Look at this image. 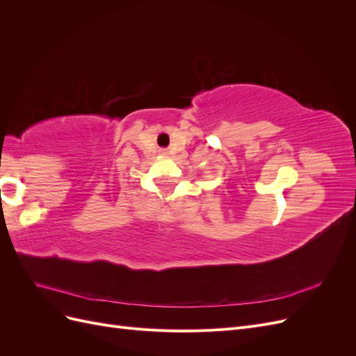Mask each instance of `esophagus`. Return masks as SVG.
I'll return each mask as SVG.
<instances>
[{
    "instance_id": "obj_1",
    "label": "esophagus",
    "mask_w": 356,
    "mask_h": 356,
    "mask_svg": "<svg viewBox=\"0 0 356 356\" xmlns=\"http://www.w3.org/2000/svg\"><path fill=\"white\" fill-rule=\"evenodd\" d=\"M161 154H163V156H168V152H166V149H161Z\"/></svg>"
}]
</instances>
